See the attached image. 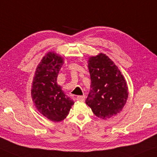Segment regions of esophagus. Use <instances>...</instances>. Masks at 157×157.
Instances as JSON below:
<instances>
[{"instance_id": "esophagus-1", "label": "esophagus", "mask_w": 157, "mask_h": 157, "mask_svg": "<svg viewBox=\"0 0 157 157\" xmlns=\"http://www.w3.org/2000/svg\"><path fill=\"white\" fill-rule=\"evenodd\" d=\"M76 99H77V100H78V101H85V95L78 96V97H77Z\"/></svg>"}]
</instances>
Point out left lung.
<instances>
[{
	"mask_svg": "<svg viewBox=\"0 0 157 157\" xmlns=\"http://www.w3.org/2000/svg\"><path fill=\"white\" fill-rule=\"evenodd\" d=\"M88 68L91 89L86 104L98 117L103 120L120 113L129 94L127 82L120 70L102 53L90 57Z\"/></svg>",
	"mask_w": 157,
	"mask_h": 157,
	"instance_id": "left-lung-1",
	"label": "left lung"
}]
</instances>
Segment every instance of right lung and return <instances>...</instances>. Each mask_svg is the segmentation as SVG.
Wrapping results in <instances>:
<instances>
[{"mask_svg": "<svg viewBox=\"0 0 157 157\" xmlns=\"http://www.w3.org/2000/svg\"><path fill=\"white\" fill-rule=\"evenodd\" d=\"M63 63V57L54 52H48L37 65L32 85L31 96L35 107L55 122L65 119L75 103L57 83Z\"/></svg>", "mask_w": 157, "mask_h": 157, "instance_id": "1", "label": "right lung"}]
</instances>
